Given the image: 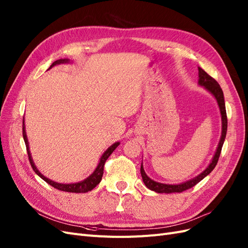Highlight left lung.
<instances>
[{"mask_svg": "<svg viewBox=\"0 0 248 248\" xmlns=\"http://www.w3.org/2000/svg\"><path fill=\"white\" fill-rule=\"evenodd\" d=\"M199 84L202 87H205V89H207L208 91L211 93L218 103V107L220 109V114H221V137H220V140L218 142V147L216 149V152L213 156L212 161L210 162V164L208 166V168L201 172L199 176H197L196 178H193L191 180H188L184 183L181 184H164V183H159L156 182L154 180L150 179L147 174L144 170V167H142V163L140 166V174H141V178L142 181H144L145 185L148 187L149 189H151L155 192L158 193H171V192H182L184 190H187L191 188L194 185H197L200 181H202L206 176H208L210 172H211L214 168L216 167L217 161H218V158L220 156V152H221V148L224 142V139H226L227 136V130H228V118H227V111H226V104H224V98H223V92L219 86L218 82H217L212 77H210L209 74L202 70L201 67H199Z\"/></svg>", "mask_w": 248, "mask_h": 248, "instance_id": "8db88e82", "label": "left lung"}]
</instances>
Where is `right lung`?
Returning a JSON list of instances; mask_svg holds the SVG:
<instances>
[{"instance_id":"1","label":"right lung","mask_w":248,"mask_h":248,"mask_svg":"<svg viewBox=\"0 0 248 248\" xmlns=\"http://www.w3.org/2000/svg\"><path fill=\"white\" fill-rule=\"evenodd\" d=\"M63 63H69V60L68 59H60L55 61L52 63L49 67V69L51 67H54L55 65L58 64H63ZM22 137H24V140H25V144L27 147V152H28V156H29V160L30 163H31V167L34 170V171L36 172L37 175H38L41 179H43L44 181L46 183H48L49 185H51L52 187H55L56 189H59L61 191H67V192H76V193H82V192H88V191H91L93 188L98 185L101 181L102 179V175H103V169H104V163H106L107 159L109 157V155L114 152V150L120 145V142H115V144H112L106 152H104L101 156L100 161L98 163V166L95 169V170L93 171L92 175H90L87 179H85L84 181H80L78 183H72V184H62V183H57L55 181H51V180L47 179L46 177H44L41 172L38 170V169L36 168L35 163L32 159V156L31 153H30V149H29V141H28V138H27V133H26V127H25V120H22Z\"/></svg>"}]
</instances>
